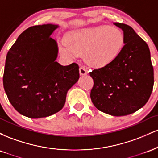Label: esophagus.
<instances>
[{
	"label": "esophagus",
	"mask_w": 158,
	"mask_h": 158,
	"mask_svg": "<svg viewBox=\"0 0 158 158\" xmlns=\"http://www.w3.org/2000/svg\"><path fill=\"white\" fill-rule=\"evenodd\" d=\"M79 73H80L81 76H85L88 73V70H87V69L85 67L81 66L79 68Z\"/></svg>",
	"instance_id": "obj_1"
}]
</instances>
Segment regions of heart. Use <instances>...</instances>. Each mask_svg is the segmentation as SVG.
<instances>
[{
  "mask_svg": "<svg viewBox=\"0 0 158 158\" xmlns=\"http://www.w3.org/2000/svg\"><path fill=\"white\" fill-rule=\"evenodd\" d=\"M124 44V34L119 28L100 25L69 32L61 50L70 58L83 53L87 64L99 68L115 60Z\"/></svg>",
  "mask_w": 158,
  "mask_h": 158,
  "instance_id": "b5f03b06",
  "label": "heart"
}]
</instances>
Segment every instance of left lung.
I'll return each instance as SVG.
<instances>
[{
	"label": "left lung",
	"mask_w": 158,
	"mask_h": 158,
	"mask_svg": "<svg viewBox=\"0 0 158 158\" xmlns=\"http://www.w3.org/2000/svg\"><path fill=\"white\" fill-rule=\"evenodd\" d=\"M114 24L123 30L125 45L110 64L90 72L94 80L90 99L100 111L119 117L135 113L148 102L154 69L146 41L128 25Z\"/></svg>",
	"instance_id": "8db88e82"
}]
</instances>
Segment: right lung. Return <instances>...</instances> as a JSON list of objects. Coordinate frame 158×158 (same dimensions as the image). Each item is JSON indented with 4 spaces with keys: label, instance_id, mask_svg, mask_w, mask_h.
I'll use <instances>...</instances> for the list:
<instances>
[{
    "label": "right lung",
    "instance_id": "1",
    "mask_svg": "<svg viewBox=\"0 0 158 158\" xmlns=\"http://www.w3.org/2000/svg\"><path fill=\"white\" fill-rule=\"evenodd\" d=\"M57 25L29 27L7 52L3 88L14 108L29 118L57 113L64 106L68 90L79 78V65L56 61V41L50 35Z\"/></svg>",
    "mask_w": 158,
    "mask_h": 158
}]
</instances>
